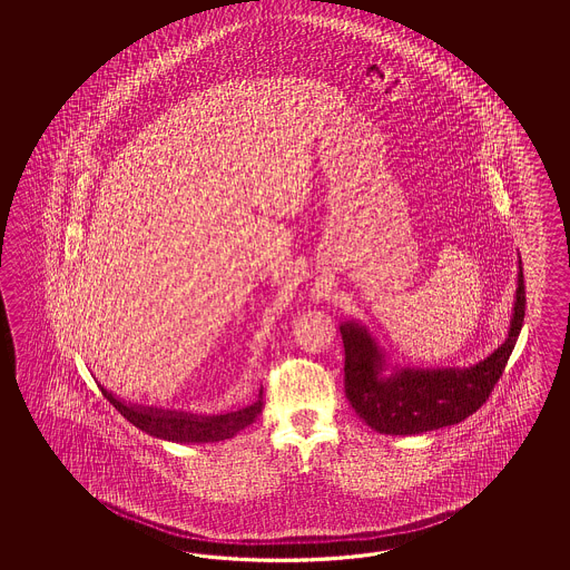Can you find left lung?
<instances>
[{
	"instance_id": "1",
	"label": "left lung",
	"mask_w": 570,
	"mask_h": 570,
	"mask_svg": "<svg viewBox=\"0 0 570 570\" xmlns=\"http://www.w3.org/2000/svg\"><path fill=\"white\" fill-rule=\"evenodd\" d=\"M525 315L523 268L518 275V295L509 336L491 356L471 368L420 371L401 368L381 376L383 354L364 326H340L344 342V389L352 410L381 434H422L454 425L473 415L495 389L520 336Z\"/></svg>"
}]
</instances>
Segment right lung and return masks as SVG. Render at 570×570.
Listing matches in <instances>:
<instances>
[{"label": "right lung", "mask_w": 570, "mask_h": 570, "mask_svg": "<svg viewBox=\"0 0 570 570\" xmlns=\"http://www.w3.org/2000/svg\"><path fill=\"white\" fill-rule=\"evenodd\" d=\"M97 387L101 389L104 397L138 430H142L150 436L181 442V444H204V442L228 440L236 436L246 425L253 424L263 412V391L256 403L244 407L240 412L226 413V415H194V413L169 412V410L124 403L101 385Z\"/></svg>", "instance_id": "right-lung-1"}]
</instances>
